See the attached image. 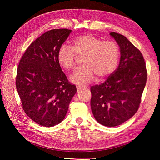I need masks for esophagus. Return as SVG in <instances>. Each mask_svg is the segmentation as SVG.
<instances>
[{
	"label": "esophagus",
	"mask_w": 160,
	"mask_h": 160,
	"mask_svg": "<svg viewBox=\"0 0 160 160\" xmlns=\"http://www.w3.org/2000/svg\"><path fill=\"white\" fill-rule=\"evenodd\" d=\"M76 89H77V92H78V93H79L80 91H82L83 89H84V87H81V86H79V85H78V86H76Z\"/></svg>",
	"instance_id": "esophagus-1"
}]
</instances>
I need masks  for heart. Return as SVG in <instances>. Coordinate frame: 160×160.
Here are the masks:
<instances>
[{"instance_id":"obj_1","label":"heart","mask_w":160,"mask_h":160,"mask_svg":"<svg viewBox=\"0 0 160 160\" xmlns=\"http://www.w3.org/2000/svg\"><path fill=\"white\" fill-rule=\"evenodd\" d=\"M72 47L63 45L58 51L57 59L61 67L73 69L76 54L84 56V64L75 71L71 80L79 85H86L95 79L96 74L104 78L111 74L117 66L119 58L118 45L113 41H102L93 35L78 36L72 41Z\"/></svg>"}]
</instances>
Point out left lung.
<instances>
[{
    "instance_id": "left-lung-1",
    "label": "left lung",
    "mask_w": 160,
    "mask_h": 160,
    "mask_svg": "<svg viewBox=\"0 0 160 160\" xmlns=\"http://www.w3.org/2000/svg\"><path fill=\"white\" fill-rule=\"evenodd\" d=\"M110 36L120 47V63L104 83L91 87V108L98 122L117 127L137 112L147 72L140 50L123 35L111 32Z\"/></svg>"
}]
</instances>
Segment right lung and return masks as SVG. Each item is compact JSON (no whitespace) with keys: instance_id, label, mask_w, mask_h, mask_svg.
Here are the masks:
<instances>
[{"instance_id":"1","label":"right lung","mask_w":160,"mask_h":160,"mask_svg":"<svg viewBox=\"0 0 160 160\" xmlns=\"http://www.w3.org/2000/svg\"><path fill=\"white\" fill-rule=\"evenodd\" d=\"M71 30L52 29L29 45L17 69L16 89L25 113L36 123L49 127L65 118L77 89L58 62L60 47Z\"/></svg>"}]
</instances>
